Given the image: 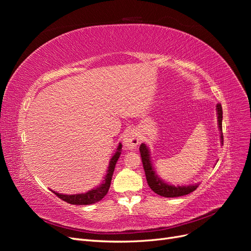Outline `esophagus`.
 <instances>
[{
  "instance_id": "1",
  "label": "esophagus",
  "mask_w": 251,
  "mask_h": 251,
  "mask_svg": "<svg viewBox=\"0 0 251 251\" xmlns=\"http://www.w3.org/2000/svg\"><path fill=\"white\" fill-rule=\"evenodd\" d=\"M140 142V138H139V134L137 133V131H131L128 132L124 138V147L126 149H128V150H132V149H135L136 147L138 146Z\"/></svg>"
}]
</instances>
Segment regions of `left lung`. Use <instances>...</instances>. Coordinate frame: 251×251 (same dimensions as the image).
I'll return each instance as SVG.
<instances>
[{"instance_id":"obj_1","label":"left lung","mask_w":251,"mask_h":251,"mask_svg":"<svg viewBox=\"0 0 251 251\" xmlns=\"http://www.w3.org/2000/svg\"><path fill=\"white\" fill-rule=\"evenodd\" d=\"M216 110H217V115H218V127L220 131V137H221V143L223 144V134H222L223 112H222L221 104L218 103ZM139 151L141 155L143 169H144V172H146L148 184L151 187V191L156 193L157 195L166 197V198H174V197H180V196H185V195L191 194L199 186V183L189 184V185H174V184L168 183V182H165L164 180H162L160 177H159L157 173L155 172V169L151 159V154H150L151 151L147 144L141 143Z\"/></svg>"}]
</instances>
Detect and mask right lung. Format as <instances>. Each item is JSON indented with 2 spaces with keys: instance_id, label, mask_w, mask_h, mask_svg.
Returning <instances> with one entry per match:
<instances>
[{
  "instance_id": "obj_1",
  "label": "right lung",
  "mask_w": 251,
  "mask_h": 251,
  "mask_svg": "<svg viewBox=\"0 0 251 251\" xmlns=\"http://www.w3.org/2000/svg\"><path fill=\"white\" fill-rule=\"evenodd\" d=\"M121 148H123V144L119 143L117 149H116V151L114 153V155L110 159L108 171H107V173H105V176L103 177V180L101 183L97 187L92 188L91 191H88L87 193L75 194V195L59 194L55 191H52V192L54 193L59 199H62L64 201H66L67 203L74 204V205H88V204H93V203L100 201L109 192L114 169H115V165H116L118 158L120 157V154H121Z\"/></svg>"
}]
</instances>
